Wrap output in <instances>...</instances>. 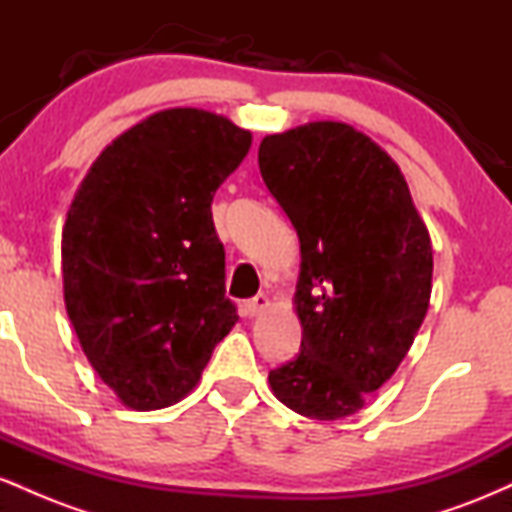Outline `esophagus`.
<instances>
[{
	"label": "esophagus",
	"mask_w": 512,
	"mask_h": 512,
	"mask_svg": "<svg viewBox=\"0 0 512 512\" xmlns=\"http://www.w3.org/2000/svg\"><path fill=\"white\" fill-rule=\"evenodd\" d=\"M267 308H269V298L264 296V293H257L255 298H250V301L245 303V315L255 317V315L264 313V310H267Z\"/></svg>",
	"instance_id": "obj_1"
}]
</instances>
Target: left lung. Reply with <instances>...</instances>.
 I'll list each match as a JSON object with an SVG mask.
<instances>
[{"mask_svg": "<svg viewBox=\"0 0 512 512\" xmlns=\"http://www.w3.org/2000/svg\"><path fill=\"white\" fill-rule=\"evenodd\" d=\"M257 161L301 240V354L269 370V385L296 414L344 419L414 344L431 301V236L397 163L346 122L269 134Z\"/></svg>", "mask_w": 512, "mask_h": 512, "instance_id": "left-lung-1", "label": "left lung"}]
</instances>
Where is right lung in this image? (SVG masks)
Segmentation results:
<instances>
[{"label":"right lung","instance_id":"1","mask_svg":"<svg viewBox=\"0 0 512 512\" xmlns=\"http://www.w3.org/2000/svg\"><path fill=\"white\" fill-rule=\"evenodd\" d=\"M250 144L223 115L161 110L105 146L76 190L64 305L88 363L129 409L190 395L238 322L211 199Z\"/></svg>","mask_w":512,"mask_h":512}]
</instances>
